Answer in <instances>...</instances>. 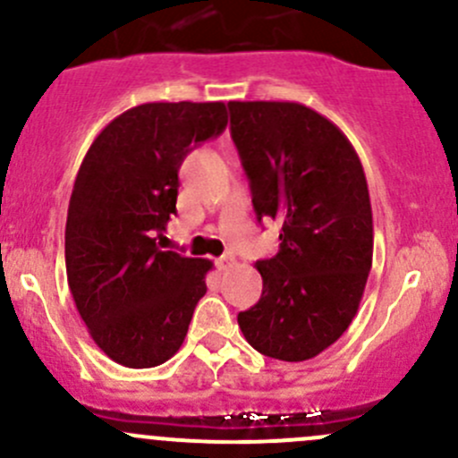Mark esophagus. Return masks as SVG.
I'll return each mask as SVG.
<instances>
[{"label":"esophagus","mask_w":458,"mask_h":458,"mask_svg":"<svg viewBox=\"0 0 458 458\" xmlns=\"http://www.w3.org/2000/svg\"><path fill=\"white\" fill-rule=\"evenodd\" d=\"M233 263H234L233 255H224V257L216 259V267H219V270H225V267H230Z\"/></svg>","instance_id":"obj_1"}]
</instances>
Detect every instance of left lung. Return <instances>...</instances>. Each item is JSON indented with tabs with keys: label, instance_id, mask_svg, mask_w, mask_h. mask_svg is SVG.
I'll use <instances>...</instances> for the list:
<instances>
[{
	"label": "left lung",
	"instance_id": "8db88e82",
	"mask_svg": "<svg viewBox=\"0 0 458 458\" xmlns=\"http://www.w3.org/2000/svg\"><path fill=\"white\" fill-rule=\"evenodd\" d=\"M230 132L259 221H279V252L257 261L263 293L239 312L243 336L279 361L335 344L372 267V206L361 159L339 126L297 101H230Z\"/></svg>",
	"mask_w": 458,
	"mask_h": 458
}]
</instances>
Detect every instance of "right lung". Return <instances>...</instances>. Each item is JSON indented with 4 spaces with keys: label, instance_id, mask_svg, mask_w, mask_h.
Returning a JSON list of instances; mask_svg holds the SVG:
<instances>
[{
    "label": "right lung",
    "instance_id": "obj_1",
    "mask_svg": "<svg viewBox=\"0 0 458 458\" xmlns=\"http://www.w3.org/2000/svg\"><path fill=\"white\" fill-rule=\"evenodd\" d=\"M228 126L224 101H152L114 117L72 186L66 275L92 341L114 363L155 368L186 339L208 259L164 250L188 152Z\"/></svg>",
    "mask_w": 458,
    "mask_h": 458
}]
</instances>
